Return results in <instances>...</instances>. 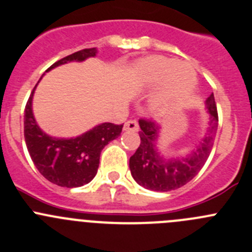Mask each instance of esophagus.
<instances>
[{"instance_id": "34e87169", "label": "esophagus", "mask_w": 252, "mask_h": 252, "mask_svg": "<svg viewBox=\"0 0 252 252\" xmlns=\"http://www.w3.org/2000/svg\"><path fill=\"white\" fill-rule=\"evenodd\" d=\"M125 131H137L138 130V124L136 120H128L127 122H125L124 126Z\"/></svg>"}]
</instances>
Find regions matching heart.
Returning <instances> with one entry per match:
<instances>
[{
  "label": "heart",
  "instance_id": "heart-1",
  "mask_svg": "<svg viewBox=\"0 0 252 252\" xmlns=\"http://www.w3.org/2000/svg\"><path fill=\"white\" fill-rule=\"evenodd\" d=\"M137 74L143 86L153 88L164 83L151 101V109L160 117L178 111L195 90L196 74L189 64L178 63L166 57L155 56L137 64Z\"/></svg>",
  "mask_w": 252,
  "mask_h": 252
}]
</instances>
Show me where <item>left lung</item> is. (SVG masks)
<instances>
[{"mask_svg":"<svg viewBox=\"0 0 252 252\" xmlns=\"http://www.w3.org/2000/svg\"><path fill=\"white\" fill-rule=\"evenodd\" d=\"M209 122L207 133L199 146L184 157L164 158L157 148L160 127L153 121L141 119V143L130 157V171L133 179L143 188L155 191H169L178 189L190 182L207 162L218 130V110L214 95L205 101Z\"/></svg>","mask_w":252,"mask_h":252,"instance_id":"8db88e82","label":"left lung"}]
</instances>
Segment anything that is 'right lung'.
Masks as SVG:
<instances>
[{"label": "right lung", "mask_w": 252, "mask_h": 252, "mask_svg": "<svg viewBox=\"0 0 252 252\" xmlns=\"http://www.w3.org/2000/svg\"><path fill=\"white\" fill-rule=\"evenodd\" d=\"M96 53V48L79 50L56 62L48 70L69 62H83L95 57ZM35 88L37 85L25 109V140L33 163L45 179L57 186L76 188L88 184L96 176L102 148L121 135L124 125L105 122L78 137H52L40 130L33 116Z\"/></svg>", "instance_id": "obj_1"}]
</instances>
